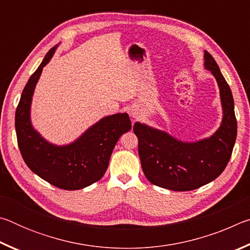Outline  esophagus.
Listing matches in <instances>:
<instances>
[{"mask_svg": "<svg viewBox=\"0 0 250 250\" xmlns=\"http://www.w3.org/2000/svg\"><path fill=\"white\" fill-rule=\"evenodd\" d=\"M131 116H132L133 118H137L138 117V112H135V111H133V110H132V111H131Z\"/></svg>", "mask_w": 250, "mask_h": 250, "instance_id": "obj_1", "label": "esophagus"}]
</instances>
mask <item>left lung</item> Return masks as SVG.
I'll return each mask as SVG.
<instances>
[{
  "mask_svg": "<svg viewBox=\"0 0 250 250\" xmlns=\"http://www.w3.org/2000/svg\"><path fill=\"white\" fill-rule=\"evenodd\" d=\"M204 67L216 79L223 117L209 137L182 141L167 131L135 122L139 156L149 182L172 191H192L214 181L225 170L237 137V121L231 90L213 56L204 50Z\"/></svg>",
  "mask_w": 250,
  "mask_h": 250,
  "instance_id": "8db88e82",
  "label": "left lung"
}]
</instances>
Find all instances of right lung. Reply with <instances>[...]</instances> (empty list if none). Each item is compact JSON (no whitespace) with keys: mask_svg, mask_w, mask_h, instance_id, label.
Wrapping results in <instances>:
<instances>
[{"mask_svg":"<svg viewBox=\"0 0 250 250\" xmlns=\"http://www.w3.org/2000/svg\"><path fill=\"white\" fill-rule=\"evenodd\" d=\"M59 45L46 54L43 62L25 86L15 113L19 147L26 166L56 188L75 191L87 188L104 176L109 160L122 134L131 129L128 113L105 116L90 125L73 142L55 145L33 126L32 100L44 67Z\"/></svg>","mask_w":250,"mask_h":250,"instance_id":"right-lung-1","label":"right lung"}]
</instances>
